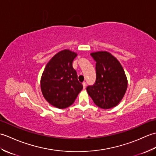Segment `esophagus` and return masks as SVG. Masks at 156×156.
<instances>
[{
    "instance_id": "1",
    "label": "esophagus",
    "mask_w": 156,
    "mask_h": 156,
    "mask_svg": "<svg viewBox=\"0 0 156 156\" xmlns=\"http://www.w3.org/2000/svg\"><path fill=\"white\" fill-rule=\"evenodd\" d=\"M82 84H83L84 88H85L86 87H87V82H82Z\"/></svg>"
}]
</instances>
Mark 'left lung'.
I'll return each instance as SVG.
<instances>
[{"instance_id": "obj_1", "label": "left lung", "mask_w": 156, "mask_h": 156, "mask_svg": "<svg viewBox=\"0 0 156 156\" xmlns=\"http://www.w3.org/2000/svg\"><path fill=\"white\" fill-rule=\"evenodd\" d=\"M96 62V81L87 90L94 104L103 109L116 107L124 97L127 80L121 64L107 51L90 54Z\"/></svg>"}]
</instances>
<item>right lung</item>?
Segmentation results:
<instances>
[{
  "instance_id": "obj_1",
  "label": "right lung",
  "mask_w": 156,
  "mask_h": 156,
  "mask_svg": "<svg viewBox=\"0 0 156 156\" xmlns=\"http://www.w3.org/2000/svg\"><path fill=\"white\" fill-rule=\"evenodd\" d=\"M77 54L68 49L58 53L48 64L41 79V88L45 100L55 107L66 108L72 105L83 86L78 80L72 62Z\"/></svg>"
}]
</instances>
